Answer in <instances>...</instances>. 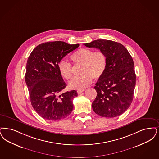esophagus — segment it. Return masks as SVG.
Listing matches in <instances>:
<instances>
[{"label":"esophagus","instance_id":"34e87169","mask_svg":"<svg viewBox=\"0 0 159 159\" xmlns=\"http://www.w3.org/2000/svg\"><path fill=\"white\" fill-rule=\"evenodd\" d=\"M83 91H84V90H77V93L79 95V94L82 93Z\"/></svg>","mask_w":159,"mask_h":159}]
</instances>
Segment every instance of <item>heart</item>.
<instances>
[{
  "label": "heart",
  "instance_id": "1",
  "mask_svg": "<svg viewBox=\"0 0 159 159\" xmlns=\"http://www.w3.org/2000/svg\"><path fill=\"white\" fill-rule=\"evenodd\" d=\"M71 60L76 64L82 65L80 76L74 77L69 82L70 89L83 90L92 82V78L96 80L104 74L107 65V57L102 50L94 51L89 48H80L74 52ZM60 75L66 79L72 76L71 65L61 60L58 63Z\"/></svg>",
  "mask_w": 159,
  "mask_h": 159
}]
</instances>
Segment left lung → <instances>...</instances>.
I'll return each instance as SVG.
<instances>
[{
	"label": "left lung",
	"mask_w": 159,
	"mask_h": 159,
	"mask_svg": "<svg viewBox=\"0 0 159 159\" xmlns=\"http://www.w3.org/2000/svg\"><path fill=\"white\" fill-rule=\"evenodd\" d=\"M84 45L102 50L107 57L105 71L96 83L93 111L106 118L121 115L133 99L136 75L133 58L123 45L113 41L96 39Z\"/></svg>",
	"instance_id": "left-lung-1"
}]
</instances>
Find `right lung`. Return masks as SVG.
<instances>
[{
    "instance_id": "right-lung-1",
    "label": "right lung",
    "mask_w": 159,
    "mask_h": 159,
    "mask_svg": "<svg viewBox=\"0 0 159 159\" xmlns=\"http://www.w3.org/2000/svg\"><path fill=\"white\" fill-rule=\"evenodd\" d=\"M79 46L63 41L47 42L38 45L27 60L25 79L34 109L48 121L63 120L73 109L76 90L62 93L66 87L58 63Z\"/></svg>"
}]
</instances>
